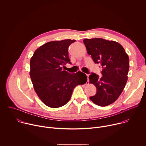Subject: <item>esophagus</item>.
<instances>
[{"instance_id":"1","label":"esophagus","mask_w":146,"mask_h":146,"mask_svg":"<svg viewBox=\"0 0 146 146\" xmlns=\"http://www.w3.org/2000/svg\"><path fill=\"white\" fill-rule=\"evenodd\" d=\"M86 75H87V78H88V82H89V79H88V77H89V74H86Z\"/></svg>"}]
</instances>
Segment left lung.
Listing matches in <instances>:
<instances>
[{"mask_svg": "<svg viewBox=\"0 0 146 146\" xmlns=\"http://www.w3.org/2000/svg\"><path fill=\"white\" fill-rule=\"evenodd\" d=\"M83 41L94 62L102 68V76L94 73L89 76L90 82L96 88V94L90 99L98 106H108L117 99L125 86L129 68L128 55L114 41L93 38Z\"/></svg>", "mask_w": 146, "mask_h": 146, "instance_id": "1", "label": "left lung"}]
</instances>
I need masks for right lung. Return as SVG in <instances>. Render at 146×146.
<instances>
[{"mask_svg":"<svg viewBox=\"0 0 146 146\" xmlns=\"http://www.w3.org/2000/svg\"><path fill=\"white\" fill-rule=\"evenodd\" d=\"M75 40L48 42L37 48L30 61V77L35 92L46 105L52 108L64 106L74 87L87 81L81 72L70 74L62 66L71 64L68 47Z\"/></svg>","mask_w":146,"mask_h":146,"instance_id":"1","label":"right lung"}]
</instances>
